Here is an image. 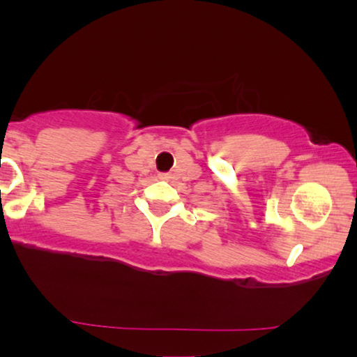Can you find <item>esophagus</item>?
Returning <instances> with one entry per match:
<instances>
[{
    "label": "esophagus",
    "mask_w": 357,
    "mask_h": 357,
    "mask_svg": "<svg viewBox=\"0 0 357 357\" xmlns=\"http://www.w3.org/2000/svg\"><path fill=\"white\" fill-rule=\"evenodd\" d=\"M159 178H162V180H167V178H169V174H159Z\"/></svg>",
    "instance_id": "esophagus-1"
}]
</instances>
